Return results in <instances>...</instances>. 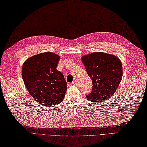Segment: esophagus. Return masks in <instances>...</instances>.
I'll return each mask as SVG.
<instances>
[{
  "label": "esophagus",
  "instance_id": "1",
  "mask_svg": "<svg viewBox=\"0 0 147 147\" xmlns=\"http://www.w3.org/2000/svg\"><path fill=\"white\" fill-rule=\"evenodd\" d=\"M77 80H74L72 82V83H71V84H73V85H77Z\"/></svg>",
  "mask_w": 147,
  "mask_h": 147
}]
</instances>
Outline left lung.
I'll use <instances>...</instances> for the list:
<instances>
[{
    "mask_svg": "<svg viewBox=\"0 0 147 147\" xmlns=\"http://www.w3.org/2000/svg\"><path fill=\"white\" fill-rule=\"evenodd\" d=\"M88 76L91 78L92 88L85 95L90 102H101L113 95L122 78V65L113 55L94 52L82 58Z\"/></svg>",
    "mask_w": 147,
    "mask_h": 147,
    "instance_id": "1",
    "label": "left lung"
}]
</instances>
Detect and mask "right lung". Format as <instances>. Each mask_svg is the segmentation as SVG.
Instances as JSON below:
<instances>
[{
  "label": "right lung",
  "mask_w": 147,
  "mask_h": 147,
  "mask_svg": "<svg viewBox=\"0 0 147 147\" xmlns=\"http://www.w3.org/2000/svg\"><path fill=\"white\" fill-rule=\"evenodd\" d=\"M59 60L55 53L45 52L30 57L23 64L25 85L34 99L43 105H58L65 96L67 83L57 69Z\"/></svg>",
  "instance_id": "add662e5"
}]
</instances>
